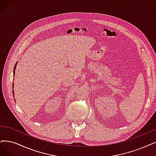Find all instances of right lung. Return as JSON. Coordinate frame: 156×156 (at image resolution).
<instances>
[{"label":"right lung","mask_w":156,"mask_h":156,"mask_svg":"<svg viewBox=\"0 0 156 156\" xmlns=\"http://www.w3.org/2000/svg\"><path fill=\"white\" fill-rule=\"evenodd\" d=\"M16 64H17V63H16V65H15V68H14V70H13V71H14V72H13V74H14V75H15V69H16ZM13 93H14V91H13Z\"/></svg>","instance_id":"obj_1"}]
</instances>
